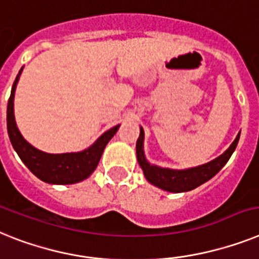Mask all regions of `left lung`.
I'll use <instances>...</instances> for the list:
<instances>
[{
  "mask_svg": "<svg viewBox=\"0 0 259 259\" xmlns=\"http://www.w3.org/2000/svg\"><path fill=\"white\" fill-rule=\"evenodd\" d=\"M143 129L141 127V133L137 140V159L140 166L142 167L143 174L150 183L159 187L162 190L168 192H186L199 187L200 184L205 183L210 178H213L219 171L225 166V163L229 160L233 151L236 150L237 143L240 140V133L236 137V140L230 145L229 149L209 163H205L203 166L193 167L188 170H170V168H162V167L153 166L145 158L143 154Z\"/></svg>",
  "mask_w": 259,
  "mask_h": 259,
  "instance_id": "8db88e82",
  "label": "left lung"
}]
</instances>
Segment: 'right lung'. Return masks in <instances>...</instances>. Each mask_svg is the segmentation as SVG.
Masks as SVG:
<instances>
[{
  "label": "right lung",
  "mask_w": 259,
  "mask_h": 259,
  "mask_svg": "<svg viewBox=\"0 0 259 259\" xmlns=\"http://www.w3.org/2000/svg\"><path fill=\"white\" fill-rule=\"evenodd\" d=\"M22 71V69H21ZM21 71L13 84L12 95L8 101V133L13 147L26 167L36 178L51 184H73L87 179L95 171L103 155L106 143L117 133L119 125L114 126L100 137L89 149L81 153L47 154L31 146L21 136L14 119V91Z\"/></svg>",
  "instance_id": "add662e5"
}]
</instances>
